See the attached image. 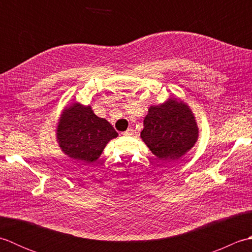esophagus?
<instances>
[{
	"instance_id": "1",
	"label": "esophagus",
	"mask_w": 252,
	"mask_h": 252,
	"mask_svg": "<svg viewBox=\"0 0 252 252\" xmlns=\"http://www.w3.org/2000/svg\"><path fill=\"white\" fill-rule=\"evenodd\" d=\"M133 133H134V131H133L132 127H129V129H127L126 132L122 133V135H125V136H131V135H133Z\"/></svg>"
}]
</instances>
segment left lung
I'll return each mask as SVG.
<instances>
[{
    "instance_id": "obj_1",
    "label": "left lung",
    "mask_w": 252,
    "mask_h": 252,
    "mask_svg": "<svg viewBox=\"0 0 252 252\" xmlns=\"http://www.w3.org/2000/svg\"><path fill=\"white\" fill-rule=\"evenodd\" d=\"M198 126L189 106L176 98L151 106L141 132L143 142L163 161L178 160L194 147Z\"/></svg>"
}]
</instances>
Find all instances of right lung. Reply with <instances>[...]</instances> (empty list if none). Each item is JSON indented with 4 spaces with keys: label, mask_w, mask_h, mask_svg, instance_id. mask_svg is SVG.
<instances>
[{
    "label": "right lung",
    "mask_w": 252,
    "mask_h": 252,
    "mask_svg": "<svg viewBox=\"0 0 252 252\" xmlns=\"http://www.w3.org/2000/svg\"><path fill=\"white\" fill-rule=\"evenodd\" d=\"M118 133L104 118L94 114L91 106L74 103L63 110L56 138L63 154L79 162L97 160L104 148Z\"/></svg>",
    "instance_id": "right-lung-1"
}]
</instances>
